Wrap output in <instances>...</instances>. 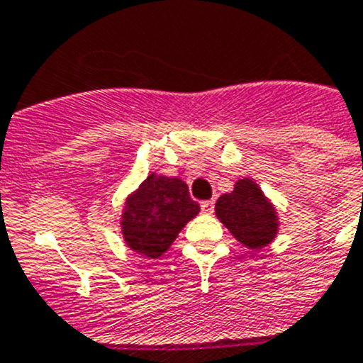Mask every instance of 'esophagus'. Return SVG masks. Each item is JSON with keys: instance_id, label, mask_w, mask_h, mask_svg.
Here are the masks:
<instances>
[{"instance_id": "1", "label": "esophagus", "mask_w": 363, "mask_h": 363, "mask_svg": "<svg viewBox=\"0 0 363 363\" xmlns=\"http://www.w3.org/2000/svg\"><path fill=\"white\" fill-rule=\"evenodd\" d=\"M201 211L207 214H211L214 211V201L213 200H207V201H201Z\"/></svg>"}]
</instances>
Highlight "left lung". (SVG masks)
Here are the masks:
<instances>
[{
    "instance_id": "left-lung-1",
    "label": "left lung",
    "mask_w": 363,
    "mask_h": 363,
    "mask_svg": "<svg viewBox=\"0 0 363 363\" xmlns=\"http://www.w3.org/2000/svg\"><path fill=\"white\" fill-rule=\"evenodd\" d=\"M214 211L234 238L252 251L277 238L280 225L277 209L252 179H238L233 191L218 198Z\"/></svg>"
}]
</instances>
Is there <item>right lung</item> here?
Returning a JSON list of instances; mask_svg holds the SVG:
<instances>
[{"instance_id": "right-lung-1", "label": "right lung", "mask_w": 363, "mask_h": 363, "mask_svg": "<svg viewBox=\"0 0 363 363\" xmlns=\"http://www.w3.org/2000/svg\"><path fill=\"white\" fill-rule=\"evenodd\" d=\"M198 213L200 205L191 200L184 179L152 172L125 200L121 234L134 252L160 258Z\"/></svg>"}]
</instances>
